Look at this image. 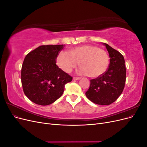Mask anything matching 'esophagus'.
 Segmentation results:
<instances>
[{
	"mask_svg": "<svg viewBox=\"0 0 147 147\" xmlns=\"http://www.w3.org/2000/svg\"><path fill=\"white\" fill-rule=\"evenodd\" d=\"M81 78L80 77H74L73 79L75 80H78L80 79Z\"/></svg>",
	"mask_w": 147,
	"mask_h": 147,
	"instance_id": "1",
	"label": "esophagus"
}]
</instances>
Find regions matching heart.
<instances>
[{"label": "heart", "mask_w": 147, "mask_h": 147, "mask_svg": "<svg viewBox=\"0 0 147 147\" xmlns=\"http://www.w3.org/2000/svg\"><path fill=\"white\" fill-rule=\"evenodd\" d=\"M56 63L62 70L70 73L79 63L82 67L80 72L96 78L103 74L109 64L108 53L93 45H83L73 48L69 52L61 51L57 56Z\"/></svg>", "instance_id": "heart-1"}]
</instances>
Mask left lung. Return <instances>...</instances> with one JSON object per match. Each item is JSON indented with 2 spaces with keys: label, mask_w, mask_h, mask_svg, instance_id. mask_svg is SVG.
<instances>
[{
  "label": "left lung",
  "mask_w": 147,
  "mask_h": 147,
  "mask_svg": "<svg viewBox=\"0 0 147 147\" xmlns=\"http://www.w3.org/2000/svg\"><path fill=\"white\" fill-rule=\"evenodd\" d=\"M110 56L109 68L100 76L90 80V86L85 94L94 103L105 105L112 104L121 94L126 78L123 56L104 43Z\"/></svg>",
  "instance_id": "obj_1"
}]
</instances>
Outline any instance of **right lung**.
Returning <instances> with one entry per match:
<instances>
[{"mask_svg":"<svg viewBox=\"0 0 147 147\" xmlns=\"http://www.w3.org/2000/svg\"><path fill=\"white\" fill-rule=\"evenodd\" d=\"M64 45H42L26 55L21 68V83L25 95L34 103L47 105L63 94L65 84L72 77L56 64Z\"/></svg>","mask_w":147,"mask_h":147,"instance_id":"right-lung-1","label":"right lung"}]
</instances>
